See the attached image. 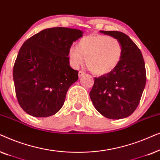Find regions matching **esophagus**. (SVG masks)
<instances>
[{"mask_svg":"<svg viewBox=\"0 0 160 160\" xmlns=\"http://www.w3.org/2000/svg\"><path fill=\"white\" fill-rule=\"evenodd\" d=\"M85 74V73L84 71H79V72H78V77H82V76H83Z\"/></svg>","mask_w":160,"mask_h":160,"instance_id":"1","label":"esophagus"}]
</instances>
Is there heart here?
Wrapping results in <instances>:
<instances>
[{
  "mask_svg": "<svg viewBox=\"0 0 160 160\" xmlns=\"http://www.w3.org/2000/svg\"><path fill=\"white\" fill-rule=\"evenodd\" d=\"M122 57V47L119 40L105 35L92 34L83 37L77 47L68 49L71 66L78 68L84 63L89 71L98 76L112 72L119 64Z\"/></svg>",
  "mask_w": 160,
  "mask_h": 160,
  "instance_id": "heart-1",
  "label": "heart"
}]
</instances>
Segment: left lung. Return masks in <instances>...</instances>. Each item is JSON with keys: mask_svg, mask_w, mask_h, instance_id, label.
Wrapping results in <instances>:
<instances>
[{"mask_svg": "<svg viewBox=\"0 0 160 160\" xmlns=\"http://www.w3.org/2000/svg\"><path fill=\"white\" fill-rule=\"evenodd\" d=\"M100 32L119 40L122 57L112 72L95 78L89 96L95 108L105 117L123 119L134 112L141 100L146 82L145 62L141 50L126 34Z\"/></svg>", "mask_w": 160, "mask_h": 160, "instance_id": "8db88e82", "label": "left lung"}]
</instances>
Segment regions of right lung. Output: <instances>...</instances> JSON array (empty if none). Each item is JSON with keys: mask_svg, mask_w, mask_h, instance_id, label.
<instances>
[{"mask_svg": "<svg viewBox=\"0 0 160 160\" xmlns=\"http://www.w3.org/2000/svg\"><path fill=\"white\" fill-rule=\"evenodd\" d=\"M82 34L72 28H47L22 46L13 78L19 106L28 114L48 117L62 108L68 89L78 78L69 65L68 49Z\"/></svg>", "mask_w": 160, "mask_h": 160, "instance_id": "right-lung-1", "label": "right lung"}]
</instances>
